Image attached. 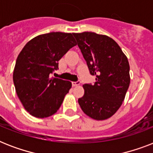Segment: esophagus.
Returning <instances> with one entry per match:
<instances>
[{
    "label": "esophagus",
    "instance_id": "34e87169",
    "mask_svg": "<svg viewBox=\"0 0 153 153\" xmlns=\"http://www.w3.org/2000/svg\"><path fill=\"white\" fill-rule=\"evenodd\" d=\"M80 85V81H77V82H72V86H77Z\"/></svg>",
    "mask_w": 153,
    "mask_h": 153
}]
</instances>
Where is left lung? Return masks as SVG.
Masks as SVG:
<instances>
[{"mask_svg":"<svg viewBox=\"0 0 153 153\" xmlns=\"http://www.w3.org/2000/svg\"><path fill=\"white\" fill-rule=\"evenodd\" d=\"M88 66L94 84H84L79 98L82 111L98 121L109 118L121 107L130 83L129 64L119 45L110 37L94 32L73 33Z\"/></svg>","mask_w":153,"mask_h":153,"instance_id":"obj_1","label":"left lung"}]
</instances>
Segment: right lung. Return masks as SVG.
Instances as JSON below:
<instances>
[{
    "label": "right lung",
    "instance_id": "obj_1",
    "mask_svg": "<svg viewBox=\"0 0 153 153\" xmlns=\"http://www.w3.org/2000/svg\"><path fill=\"white\" fill-rule=\"evenodd\" d=\"M73 33L50 32L39 35L26 44L13 71V82L19 99L32 116L44 118L61 106L71 82L51 74L59 61L76 45Z\"/></svg>",
    "mask_w": 153,
    "mask_h": 153
}]
</instances>
